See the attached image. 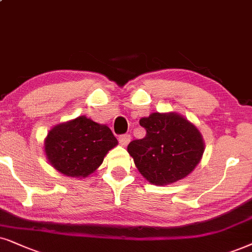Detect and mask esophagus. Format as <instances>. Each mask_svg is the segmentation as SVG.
<instances>
[{
  "label": "esophagus",
  "mask_w": 252,
  "mask_h": 252,
  "mask_svg": "<svg viewBox=\"0 0 252 252\" xmlns=\"http://www.w3.org/2000/svg\"><path fill=\"white\" fill-rule=\"evenodd\" d=\"M131 141V136L128 135V133H126V135H122L120 136V143L122 144L123 146H126Z\"/></svg>",
  "instance_id": "obj_1"
}]
</instances>
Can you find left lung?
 <instances>
[{"mask_svg":"<svg viewBox=\"0 0 252 252\" xmlns=\"http://www.w3.org/2000/svg\"><path fill=\"white\" fill-rule=\"evenodd\" d=\"M146 136L130 142L129 155L152 185L165 186L192 173L205 151L201 132L178 113H152L139 120Z\"/></svg>","mask_w":252,"mask_h":252,"instance_id":"8db88e82","label":"left lung"}]
</instances>
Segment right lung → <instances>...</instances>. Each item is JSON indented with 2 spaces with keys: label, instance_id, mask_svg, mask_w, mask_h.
Listing matches in <instances>:
<instances>
[{
  "label": "right lung",
  "instance_id": "right-lung-1",
  "mask_svg": "<svg viewBox=\"0 0 252 252\" xmlns=\"http://www.w3.org/2000/svg\"><path fill=\"white\" fill-rule=\"evenodd\" d=\"M117 144L107 126L82 115L53 126L44 141V151L55 170L63 176L84 179L97 170Z\"/></svg>",
  "mask_w": 252,
  "mask_h": 252
}]
</instances>
